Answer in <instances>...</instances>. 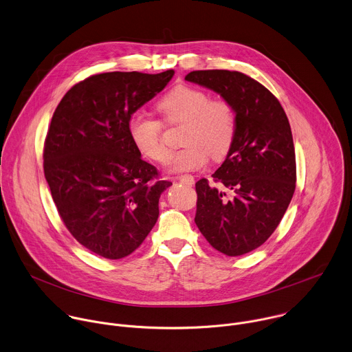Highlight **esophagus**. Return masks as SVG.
Returning <instances> with one entry per match:
<instances>
[{
	"instance_id": "34e87169",
	"label": "esophagus",
	"mask_w": 352,
	"mask_h": 352,
	"mask_svg": "<svg viewBox=\"0 0 352 352\" xmlns=\"http://www.w3.org/2000/svg\"><path fill=\"white\" fill-rule=\"evenodd\" d=\"M178 179H179L181 182L186 184V185H190V186L195 184V178H193L192 175H181V177H178Z\"/></svg>"
}]
</instances>
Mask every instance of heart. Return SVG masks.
<instances>
[{"label":"heart","mask_w":352,"mask_h":352,"mask_svg":"<svg viewBox=\"0 0 352 352\" xmlns=\"http://www.w3.org/2000/svg\"><path fill=\"white\" fill-rule=\"evenodd\" d=\"M157 109L167 123L184 124L181 144L185 148L171 156L170 173L200 170L207 164L208 155L222 160L230 152L237 133V113L229 101L211 100L201 89L178 85L157 101ZM129 131L141 155L160 163L167 160L170 152L162 138L160 120L135 112L130 118Z\"/></svg>","instance_id":"1"}]
</instances>
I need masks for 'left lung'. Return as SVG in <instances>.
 Segmentation results:
<instances>
[{"label":"left lung","mask_w":352,"mask_h":352,"mask_svg":"<svg viewBox=\"0 0 352 352\" xmlns=\"http://www.w3.org/2000/svg\"><path fill=\"white\" fill-rule=\"evenodd\" d=\"M186 80L208 87L237 113L234 144L212 174L232 190L196 182L195 222L206 240L228 256L261 247L280 225L296 188V159L289 120L276 96L251 76L228 69L192 71Z\"/></svg>","instance_id":"8db88e82"}]
</instances>
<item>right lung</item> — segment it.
I'll return each mask as SVG.
<instances>
[{
	"instance_id": "obj_1",
	"label": "right lung",
	"mask_w": 352,
	"mask_h": 352,
	"mask_svg": "<svg viewBox=\"0 0 352 352\" xmlns=\"http://www.w3.org/2000/svg\"><path fill=\"white\" fill-rule=\"evenodd\" d=\"M174 69L104 72L74 85L45 138L43 173L57 212L74 239L107 259L134 252L159 217V179L131 141V115L160 93Z\"/></svg>"
}]
</instances>
